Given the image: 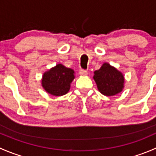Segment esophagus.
I'll use <instances>...</instances> for the list:
<instances>
[{
	"instance_id": "1",
	"label": "esophagus",
	"mask_w": 156,
	"mask_h": 156,
	"mask_svg": "<svg viewBox=\"0 0 156 156\" xmlns=\"http://www.w3.org/2000/svg\"><path fill=\"white\" fill-rule=\"evenodd\" d=\"M79 74L81 75V76H85V75H87V72L86 70H84V69H80Z\"/></svg>"
}]
</instances>
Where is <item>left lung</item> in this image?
<instances>
[{
    "instance_id": "obj_1",
    "label": "left lung",
    "mask_w": 156,
    "mask_h": 156,
    "mask_svg": "<svg viewBox=\"0 0 156 156\" xmlns=\"http://www.w3.org/2000/svg\"><path fill=\"white\" fill-rule=\"evenodd\" d=\"M94 79L98 90L107 97L119 94L125 87V76L122 72L108 62H104L100 69L94 72Z\"/></svg>"
}]
</instances>
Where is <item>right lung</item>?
<instances>
[{"instance_id": "1", "label": "right lung", "mask_w": 156, "mask_h": 156, "mask_svg": "<svg viewBox=\"0 0 156 156\" xmlns=\"http://www.w3.org/2000/svg\"><path fill=\"white\" fill-rule=\"evenodd\" d=\"M74 79L73 69L59 63L43 74L41 86L48 94L55 97H61L69 92L71 83Z\"/></svg>"}]
</instances>
